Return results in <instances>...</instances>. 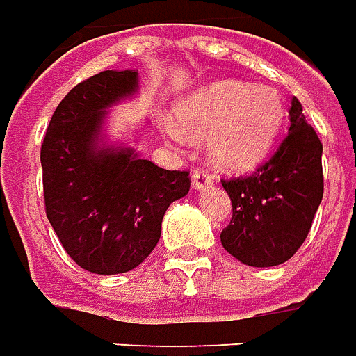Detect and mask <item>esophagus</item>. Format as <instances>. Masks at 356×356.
I'll return each mask as SVG.
<instances>
[{"label":"esophagus","instance_id":"34e87169","mask_svg":"<svg viewBox=\"0 0 356 356\" xmlns=\"http://www.w3.org/2000/svg\"><path fill=\"white\" fill-rule=\"evenodd\" d=\"M212 181L214 178L209 175V172H204V170H195L193 175H191V186L197 191H203V189H209L212 186Z\"/></svg>","mask_w":356,"mask_h":356}]
</instances>
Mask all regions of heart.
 <instances>
[{
    "label": "heart",
    "mask_w": 356,
    "mask_h": 356,
    "mask_svg": "<svg viewBox=\"0 0 356 356\" xmlns=\"http://www.w3.org/2000/svg\"><path fill=\"white\" fill-rule=\"evenodd\" d=\"M282 119L284 102L275 87L220 79L176 104L175 119H165L161 129L178 146L209 138L214 165L245 170L266 155Z\"/></svg>",
    "instance_id": "1"
}]
</instances>
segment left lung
Returning <instances> with one entry per match:
<instances>
[{"label":"left lung","instance_id":"8db88e82","mask_svg":"<svg viewBox=\"0 0 356 356\" xmlns=\"http://www.w3.org/2000/svg\"><path fill=\"white\" fill-rule=\"evenodd\" d=\"M288 134L252 176L222 181L233 204L220 238L241 264L281 266L303 245L323 201V144L292 98Z\"/></svg>","mask_w":356,"mask_h":356}]
</instances>
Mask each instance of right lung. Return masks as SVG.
Returning <instances> with one entry per match:
<instances>
[{
  "instance_id": "obj_1",
  "label": "right lung",
  "mask_w": 356,
  "mask_h": 356,
  "mask_svg": "<svg viewBox=\"0 0 356 356\" xmlns=\"http://www.w3.org/2000/svg\"><path fill=\"white\" fill-rule=\"evenodd\" d=\"M138 92V70L92 75L58 104L41 146L47 218L70 258L96 275L138 267L168 207L189 191L186 170L157 167L134 142H111L110 110Z\"/></svg>"
}]
</instances>
